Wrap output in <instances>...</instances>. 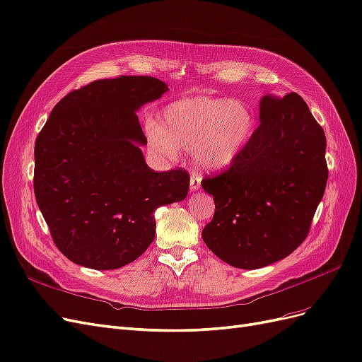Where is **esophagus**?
Returning a JSON list of instances; mask_svg holds the SVG:
<instances>
[{"label":"esophagus","mask_w":362,"mask_h":362,"mask_svg":"<svg viewBox=\"0 0 362 362\" xmlns=\"http://www.w3.org/2000/svg\"><path fill=\"white\" fill-rule=\"evenodd\" d=\"M200 183H202V176H200V174H198L197 171H192V173H191V177H189L191 191L200 189Z\"/></svg>","instance_id":"1"}]
</instances>
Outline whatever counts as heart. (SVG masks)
Returning <instances> with one entry per match:
<instances>
[{
    "mask_svg": "<svg viewBox=\"0 0 362 362\" xmlns=\"http://www.w3.org/2000/svg\"><path fill=\"white\" fill-rule=\"evenodd\" d=\"M254 110L240 99L189 96L171 102L159 114V124L148 123V147L174 159L179 148H192L198 165L219 171L230 167L248 147L255 132Z\"/></svg>",
    "mask_w": 362,
    "mask_h": 362,
    "instance_id": "obj_1",
    "label": "heart"
}]
</instances>
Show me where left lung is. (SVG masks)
<instances>
[{"instance_id":"8db88e82","label":"left lung","mask_w":362,"mask_h":362,"mask_svg":"<svg viewBox=\"0 0 362 362\" xmlns=\"http://www.w3.org/2000/svg\"><path fill=\"white\" fill-rule=\"evenodd\" d=\"M260 124L223 174L202 182L215 215L202 236L239 269L283 260L304 242L328 180L322 126L296 93L260 99Z\"/></svg>"}]
</instances>
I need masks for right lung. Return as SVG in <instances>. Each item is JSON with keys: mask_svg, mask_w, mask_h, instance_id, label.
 I'll return each instance as SVG.
<instances>
[{"mask_svg": "<svg viewBox=\"0 0 362 362\" xmlns=\"http://www.w3.org/2000/svg\"><path fill=\"white\" fill-rule=\"evenodd\" d=\"M168 86L151 76L100 79L58 102L34 146V194L66 257L90 269L132 263L155 239V211L188 195L182 168L155 173L136 111Z\"/></svg>", "mask_w": 362, "mask_h": 362, "instance_id": "right-lung-1", "label": "right lung"}]
</instances>
